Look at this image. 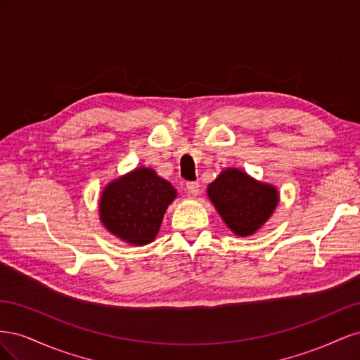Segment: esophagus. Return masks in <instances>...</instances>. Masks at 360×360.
<instances>
[{
  "label": "esophagus",
  "instance_id": "1",
  "mask_svg": "<svg viewBox=\"0 0 360 360\" xmlns=\"http://www.w3.org/2000/svg\"><path fill=\"white\" fill-rule=\"evenodd\" d=\"M186 191H188V193L189 195H198V192H200V184L197 183V181H188L186 183Z\"/></svg>",
  "mask_w": 360,
  "mask_h": 360
}]
</instances>
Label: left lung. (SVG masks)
<instances>
[{"label":"left lung","instance_id":"8db88e82","mask_svg":"<svg viewBox=\"0 0 360 360\" xmlns=\"http://www.w3.org/2000/svg\"><path fill=\"white\" fill-rule=\"evenodd\" d=\"M207 193L225 224L237 236L255 233L278 204V192L274 186L258 183L234 168H228L212 181Z\"/></svg>","mask_w":360,"mask_h":360}]
</instances>
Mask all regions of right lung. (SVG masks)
I'll list each match as a JSON object with an SVG mask.
<instances>
[{"label": "right lung", "mask_w": 360, "mask_h": 360, "mask_svg": "<svg viewBox=\"0 0 360 360\" xmlns=\"http://www.w3.org/2000/svg\"><path fill=\"white\" fill-rule=\"evenodd\" d=\"M171 183L150 168L108 184L101 198V221L114 236L132 245H147L156 237L163 213L176 198Z\"/></svg>", "instance_id": "add662e5"}]
</instances>
